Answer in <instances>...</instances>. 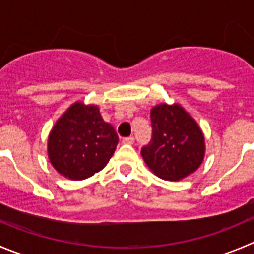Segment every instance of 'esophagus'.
Masks as SVG:
<instances>
[{
	"instance_id": "1",
	"label": "esophagus",
	"mask_w": 254,
	"mask_h": 254,
	"mask_svg": "<svg viewBox=\"0 0 254 254\" xmlns=\"http://www.w3.org/2000/svg\"><path fill=\"white\" fill-rule=\"evenodd\" d=\"M122 143H125V144H133L134 143V138L132 136L125 137V138L122 139Z\"/></svg>"
}]
</instances>
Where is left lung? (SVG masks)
Listing matches in <instances>:
<instances>
[{"label":"left lung","mask_w":254,"mask_h":254,"mask_svg":"<svg viewBox=\"0 0 254 254\" xmlns=\"http://www.w3.org/2000/svg\"><path fill=\"white\" fill-rule=\"evenodd\" d=\"M152 138L141 149L144 162L158 177L177 181L194 172L204 157V137L197 122L178 105L151 111Z\"/></svg>","instance_id":"1"}]
</instances>
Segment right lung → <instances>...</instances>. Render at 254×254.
Listing matches in <instances>:
<instances>
[{"label": "right lung", "mask_w": 254, "mask_h": 254, "mask_svg": "<svg viewBox=\"0 0 254 254\" xmlns=\"http://www.w3.org/2000/svg\"><path fill=\"white\" fill-rule=\"evenodd\" d=\"M117 143L115 128L103 121L97 106L77 102L51 131L48 158L64 177L84 180L107 165Z\"/></svg>", "instance_id": "obj_1"}]
</instances>
